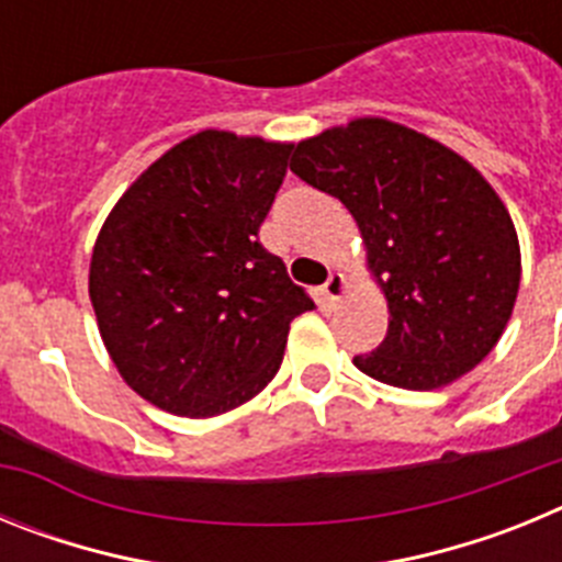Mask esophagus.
Segmentation results:
<instances>
[{"label":"esophagus","instance_id":"1","mask_svg":"<svg viewBox=\"0 0 562 562\" xmlns=\"http://www.w3.org/2000/svg\"><path fill=\"white\" fill-rule=\"evenodd\" d=\"M346 290H349V284H346V276H342V272H331L329 281L324 284V297L329 301V304H337V301H342Z\"/></svg>","mask_w":562,"mask_h":562}]
</instances>
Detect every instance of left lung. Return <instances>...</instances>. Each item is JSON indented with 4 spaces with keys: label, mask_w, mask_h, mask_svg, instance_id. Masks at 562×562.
I'll use <instances>...</instances> for the list:
<instances>
[{
    "label": "left lung",
    "mask_w": 562,
    "mask_h": 562,
    "mask_svg": "<svg viewBox=\"0 0 562 562\" xmlns=\"http://www.w3.org/2000/svg\"><path fill=\"white\" fill-rule=\"evenodd\" d=\"M290 168L355 216L369 276L389 301L385 340L355 357L362 374L434 391L495 349L518 297L520 245L473 162L369 114L297 143Z\"/></svg>",
    "instance_id": "obj_1"
}]
</instances>
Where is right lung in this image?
Instances as JSON below:
<instances>
[{
    "label": "right lung",
    "instance_id": "add662e5",
    "mask_svg": "<svg viewBox=\"0 0 562 562\" xmlns=\"http://www.w3.org/2000/svg\"><path fill=\"white\" fill-rule=\"evenodd\" d=\"M292 143L202 128L123 191L89 261L114 369L168 414L211 419L267 389L297 315L315 310L258 227Z\"/></svg>",
    "mask_w": 562,
    "mask_h": 562
}]
</instances>
